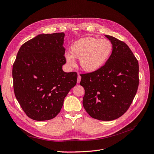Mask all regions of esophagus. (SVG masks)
Instances as JSON below:
<instances>
[{
    "label": "esophagus",
    "instance_id": "34e87169",
    "mask_svg": "<svg viewBox=\"0 0 154 154\" xmlns=\"http://www.w3.org/2000/svg\"><path fill=\"white\" fill-rule=\"evenodd\" d=\"M80 81H81V76L78 74V79H77V83H79L80 82Z\"/></svg>",
    "mask_w": 154,
    "mask_h": 154
}]
</instances>
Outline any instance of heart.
<instances>
[{"label": "heart", "instance_id": "1", "mask_svg": "<svg viewBox=\"0 0 154 154\" xmlns=\"http://www.w3.org/2000/svg\"><path fill=\"white\" fill-rule=\"evenodd\" d=\"M112 51V45L109 40L85 37L71 44L70 53L65 54V59L70 67L75 64V58L80 59L82 69L92 72L99 70L108 61Z\"/></svg>", "mask_w": 154, "mask_h": 154}]
</instances>
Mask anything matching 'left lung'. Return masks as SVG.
I'll list each match as a JSON object with an SVG mask.
<instances>
[{
  "mask_svg": "<svg viewBox=\"0 0 154 154\" xmlns=\"http://www.w3.org/2000/svg\"><path fill=\"white\" fill-rule=\"evenodd\" d=\"M112 44L108 61L97 71L81 74L85 89L83 105L91 117L102 121L118 119L127 111L139 85V63L123 41L105 35Z\"/></svg>",
  "mask_w": 154,
  "mask_h": 154,
  "instance_id": "left-lung-1",
  "label": "left lung"
}]
</instances>
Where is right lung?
<instances>
[{
	"label": "right lung",
	"mask_w": 154,
	"mask_h": 154,
	"mask_svg": "<svg viewBox=\"0 0 154 154\" xmlns=\"http://www.w3.org/2000/svg\"><path fill=\"white\" fill-rule=\"evenodd\" d=\"M64 36L63 32L38 35L21 46L13 65L15 97L32 119L55 118L76 84L77 73L62 70L66 63Z\"/></svg>",
	"instance_id": "obj_1"
}]
</instances>
